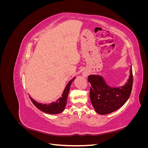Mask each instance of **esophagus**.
<instances>
[{
    "label": "esophagus",
    "instance_id": "obj_1",
    "mask_svg": "<svg viewBox=\"0 0 148 148\" xmlns=\"http://www.w3.org/2000/svg\"><path fill=\"white\" fill-rule=\"evenodd\" d=\"M84 76H86V75H84Z\"/></svg>",
    "mask_w": 148,
    "mask_h": 148
}]
</instances>
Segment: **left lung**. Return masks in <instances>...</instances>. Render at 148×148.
I'll list each match as a JSON object with an SVG mask.
<instances>
[{
	"label": "left lung",
	"mask_w": 148,
	"mask_h": 148,
	"mask_svg": "<svg viewBox=\"0 0 148 148\" xmlns=\"http://www.w3.org/2000/svg\"><path fill=\"white\" fill-rule=\"evenodd\" d=\"M91 83L89 96L92 106L97 113L108 114L120 108L127 101L133 86L132 68L127 83L121 87L112 88L107 85L100 75H91L88 77Z\"/></svg>",
	"instance_id": "8db88e82"
}]
</instances>
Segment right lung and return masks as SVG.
Returning <instances> with one entry per match:
<instances>
[{"instance_id":"obj_1","label":"right lung","mask_w":148,"mask_h":148,"mask_svg":"<svg viewBox=\"0 0 148 148\" xmlns=\"http://www.w3.org/2000/svg\"><path fill=\"white\" fill-rule=\"evenodd\" d=\"M74 78L72 80L69 82V83L67 84L66 86L65 87L64 92L62 94V97H60L59 99H57L56 102H52L50 104H41L34 101L33 98H31L30 96V99L33 103V104L38 108L39 110L44 112L50 114H57L61 113L62 112H63L65 109V106L66 104V101L67 97H68L69 92L70 91V88L71 86V83L72 82L74 79Z\"/></svg>"}]
</instances>
